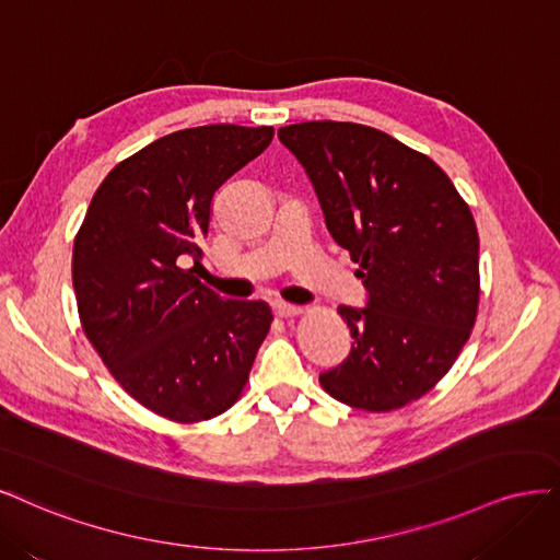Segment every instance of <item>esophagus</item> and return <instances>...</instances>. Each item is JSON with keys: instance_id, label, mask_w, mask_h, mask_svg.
<instances>
[{"instance_id": "obj_1", "label": "esophagus", "mask_w": 560, "mask_h": 560, "mask_svg": "<svg viewBox=\"0 0 560 560\" xmlns=\"http://www.w3.org/2000/svg\"><path fill=\"white\" fill-rule=\"evenodd\" d=\"M275 314L279 316V318H293V316H298V314H302V310L300 306H295V304H281V302H277L275 306Z\"/></svg>"}]
</instances>
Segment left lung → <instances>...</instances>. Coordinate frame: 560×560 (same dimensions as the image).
I'll list each match as a JSON object with an SVG mask.
<instances>
[{
	"instance_id": "left-lung-1",
	"label": "left lung",
	"mask_w": 560,
	"mask_h": 560,
	"mask_svg": "<svg viewBox=\"0 0 560 560\" xmlns=\"http://www.w3.org/2000/svg\"><path fill=\"white\" fill-rule=\"evenodd\" d=\"M314 186L332 240L358 262L365 306H339L353 345L320 372L335 400L390 411L419 400L454 365L479 306L470 207L428 155L358 122L279 130Z\"/></svg>"
}]
</instances>
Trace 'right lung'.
<instances>
[{
  "mask_svg": "<svg viewBox=\"0 0 560 560\" xmlns=\"http://www.w3.org/2000/svg\"><path fill=\"white\" fill-rule=\"evenodd\" d=\"M272 137L225 122L160 137L109 172L77 234L83 332L116 382L170 421L232 407L272 323L267 302L223 300L195 277L215 190Z\"/></svg>",
  "mask_w": 560,
  "mask_h": 560,
  "instance_id": "obj_1",
  "label": "right lung"
}]
</instances>
